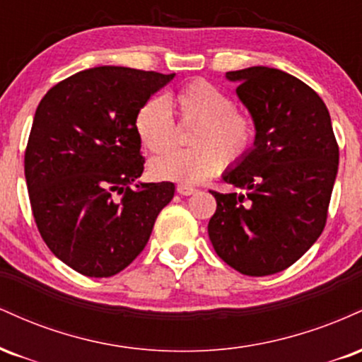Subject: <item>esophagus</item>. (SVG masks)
Here are the masks:
<instances>
[{"mask_svg": "<svg viewBox=\"0 0 362 362\" xmlns=\"http://www.w3.org/2000/svg\"><path fill=\"white\" fill-rule=\"evenodd\" d=\"M177 192L180 195H192L197 192V189H194L192 185H185V184H180L177 185Z\"/></svg>", "mask_w": 362, "mask_h": 362, "instance_id": "esophagus-1", "label": "esophagus"}]
</instances>
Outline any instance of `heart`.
<instances>
[{"mask_svg": "<svg viewBox=\"0 0 362 362\" xmlns=\"http://www.w3.org/2000/svg\"><path fill=\"white\" fill-rule=\"evenodd\" d=\"M168 108L182 126L195 124L189 136L194 148L153 160L149 172L160 180L199 184L218 173L223 163H242L255 146L252 115L236 109L233 98L219 86L192 80L172 95L168 107L161 98H149L136 112V136L153 155H165L177 144V126Z\"/></svg>", "mask_w": 362, "mask_h": 362, "instance_id": "heart-1", "label": "heart"}]
</instances>
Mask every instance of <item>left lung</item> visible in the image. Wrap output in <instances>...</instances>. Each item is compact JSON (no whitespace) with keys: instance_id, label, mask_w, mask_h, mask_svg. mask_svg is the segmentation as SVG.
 Here are the masks:
<instances>
[{"instance_id":"1","label":"left lung","mask_w":362,"mask_h":362,"mask_svg":"<svg viewBox=\"0 0 362 362\" xmlns=\"http://www.w3.org/2000/svg\"><path fill=\"white\" fill-rule=\"evenodd\" d=\"M257 126L252 153L223 175L242 192L211 190L207 233L219 259L245 276L293 265L318 240L339 168V144L315 90L281 69L226 73Z\"/></svg>"}]
</instances>
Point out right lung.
<instances>
[{"instance_id":"obj_1","label":"right lung","mask_w":362,"mask_h":362,"mask_svg":"<svg viewBox=\"0 0 362 362\" xmlns=\"http://www.w3.org/2000/svg\"><path fill=\"white\" fill-rule=\"evenodd\" d=\"M175 73L98 66L54 85L35 110L25 178L39 233L66 265L110 277L146 247L172 182H132L144 158L136 112Z\"/></svg>"}]
</instances>
